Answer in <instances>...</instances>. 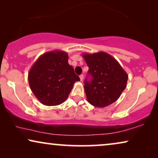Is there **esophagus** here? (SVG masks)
<instances>
[{"label": "esophagus", "mask_w": 158, "mask_h": 158, "mask_svg": "<svg viewBox=\"0 0 158 158\" xmlns=\"http://www.w3.org/2000/svg\"><path fill=\"white\" fill-rule=\"evenodd\" d=\"M83 78H84V75H80V79H81V81H83Z\"/></svg>", "instance_id": "34e87169"}]
</instances>
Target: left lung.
I'll use <instances>...</instances> for the list:
<instances>
[{"instance_id":"left-lung-1","label":"left lung","mask_w":158,"mask_h":158,"mask_svg":"<svg viewBox=\"0 0 158 158\" xmlns=\"http://www.w3.org/2000/svg\"><path fill=\"white\" fill-rule=\"evenodd\" d=\"M91 81L85 80L84 89L88 103L104 108L117 100L127 87L128 75L115 58L104 52L83 53Z\"/></svg>"}]
</instances>
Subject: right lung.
Segmentation results:
<instances>
[{
  "label": "right lung",
  "mask_w": 158,
  "mask_h": 158,
  "mask_svg": "<svg viewBox=\"0 0 158 158\" xmlns=\"http://www.w3.org/2000/svg\"><path fill=\"white\" fill-rule=\"evenodd\" d=\"M28 81L36 98L45 106H57L68 98L76 81L68 53L61 50L45 52L36 60L28 74Z\"/></svg>",
  "instance_id": "add662e5"
}]
</instances>
